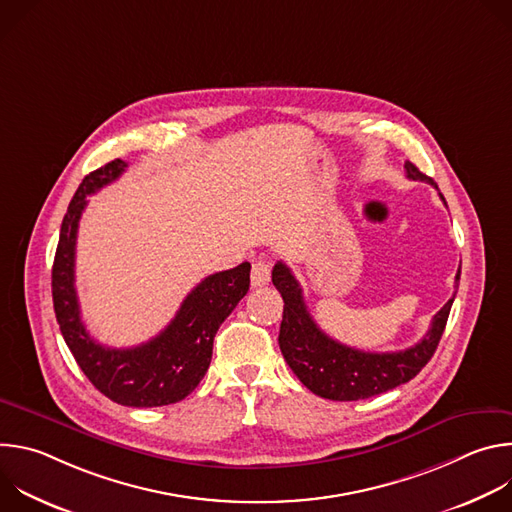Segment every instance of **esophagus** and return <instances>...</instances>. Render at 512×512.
I'll return each mask as SVG.
<instances>
[{
  "label": "esophagus",
  "instance_id": "1",
  "mask_svg": "<svg viewBox=\"0 0 512 512\" xmlns=\"http://www.w3.org/2000/svg\"><path fill=\"white\" fill-rule=\"evenodd\" d=\"M271 279V263L265 261V259H259L253 263V269H251V285L253 287H263L267 285Z\"/></svg>",
  "mask_w": 512,
  "mask_h": 512
}]
</instances>
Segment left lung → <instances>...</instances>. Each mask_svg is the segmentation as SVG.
<instances>
[{
  "label": "left lung",
  "mask_w": 512,
  "mask_h": 512,
  "mask_svg": "<svg viewBox=\"0 0 512 512\" xmlns=\"http://www.w3.org/2000/svg\"><path fill=\"white\" fill-rule=\"evenodd\" d=\"M409 180L437 184L405 162ZM446 202V198L440 194ZM271 281L283 298V320L279 328V348L294 375L318 397L332 401H358L387 393L409 383L433 356L444 334L456 294L431 320L427 334L411 348L399 352H364L336 342L310 316L302 287L291 269L277 261ZM460 271L456 273V287Z\"/></svg>",
  "instance_id": "obj_1"
}]
</instances>
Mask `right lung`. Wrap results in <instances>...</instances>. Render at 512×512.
Here are the masks:
<instances>
[{
	"instance_id": "add662e5",
	"label": "right lung",
	"mask_w": 512,
	"mask_h": 512,
	"mask_svg": "<svg viewBox=\"0 0 512 512\" xmlns=\"http://www.w3.org/2000/svg\"><path fill=\"white\" fill-rule=\"evenodd\" d=\"M127 164L113 160L85 176L62 218L52 265V302L60 332L81 371L105 397L127 407H162L188 397L208 371L216 330L249 291L251 263L204 277L152 340L109 348L89 336L75 289V247L87 196L115 182Z\"/></svg>"
}]
</instances>
